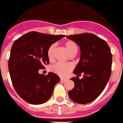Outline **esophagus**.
Segmentation results:
<instances>
[{"label": "esophagus", "mask_w": 123, "mask_h": 123, "mask_svg": "<svg viewBox=\"0 0 123 123\" xmlns=\"http://www.w3.org/2000/svg\"><path fill=\"white\" fill-rule=\"evenodd\" d=\"M60 80H61V81H62V82H66V80H66V79H63V78H61Z\"/></svg>", "instance_id": "obj_1"}]
</instances>
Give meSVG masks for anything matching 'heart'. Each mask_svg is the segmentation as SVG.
Returning a JSON list of instances; mask_svg holds the SVG:
<instances>
[{
  "label": "heart",
  "mask_w": 123,
  "mask_h": 123,
  "mask_svg": "<svg viewBox=\"0 0 123 123\" xmlns=\"http://www.w3.org/2000/svg\"><path fill=\"white\" fill-rule=\"evenodd\" d=\"M65 48L67 51L71 55H74L77 50H78V47L77 44L73 41H67L64 43ZM55 48V44L50 45L49 48H48V52H47V55L49 60L50 62H53L54 61V50ZM74 68V66L71 63H58L56 65L52 66L50 69L53 73L58 74L61 77H65L67 76L71 72L73 71Z\"/></svg>",
  "instance_id": "obj_1"
}]
</instances>
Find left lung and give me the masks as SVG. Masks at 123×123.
Here are the masks:
<instances>
[{"mask_svg": "<svg viewBox=\"0 0 123 123\" xmlns=\"http://www.w3.org/2000/svg\"><path fill=\"white\" fill-rule=\"evenodd\" d=\"M80 48V60L71 79L74 87L68 92L71 100L79 104L92 102L101 94L110 79L112 54L106 41L93 33L67 36ZM84 74L79 79V76Z\"/></svg>", "mask_w": 123, "mask_h": 123, "instance_id": "8db88e82", "label": "left lung"}]
</instances>
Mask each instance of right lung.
I'll list each match as a JSON object with an SVG mask.
<instances>
[{"instance_id": "add662e5", "label": "right lung", "mask_w": 123, "mask_h": 123, "mask_svg": "<svg viewBox=\"0 0 123 123\" xmlns=\"http://www.w3.org/2000/svg\"><path fill=\"white\" fill-rule=\"evenodd\" d=\"M65 37L30 31L15 40L10 52L8 69L18 95L31 104H41L50 99L60 77L54 73L39 74L49 65V46Z\"/></svg>"}]
</instances>
